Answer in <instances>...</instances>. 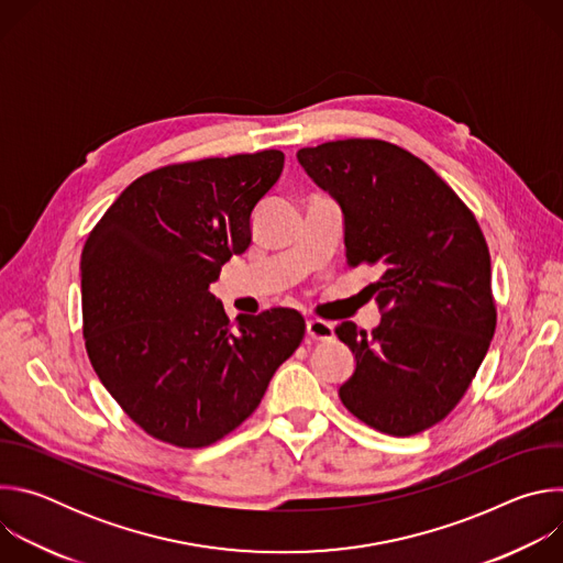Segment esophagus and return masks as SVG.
Returning a JSON list of instances; mask_svg holds the SVG:
<instances>
[{"label":"esophagus","mask_w":563,"mask_h":563,"mask_svg":"<svg viewBox=\"0 0 563 563\" xmlns=\"http://www.w3.org/2000/svg\"><path fill=\"white\" fill-rule=\"evenodd\" d=\"M305 330H307V336L313 341H330L334 336V325L320 318H309Z\"/></svg>","instance_id":"obj_1"}]
</instances>
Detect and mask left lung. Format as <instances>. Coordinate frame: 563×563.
Instances as JSON below:
<instances>
[{
    "mask_svg": "<svg viewBox=\"0 0 563 563\" xmlns=\"http://www.w3.org/2000/svg\"><path fill=\"white\" fill-rule=\"evenodd\" d=\"M343 211L345 258L380 278L367 287L380 323L345 320L339 339L356 367L339 387L369 428L410 437L445 419L495 336L490 252L472 211L410 151L383 140H336L296 153Z\"/></svg>",
    "mask_w": 563,
    "mask_h": 563,
    "instance_id": "1",
    "label": "left lung"
}]
</instances>
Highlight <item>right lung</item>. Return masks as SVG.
Wrapping results in <instances>:
<instances>
[{
    "label": "right lung",
    "mask_w": 563,
    "mask_h": 563,
    "mask_svg": "<svg viewBox=\"0 0 563 563\" xmlns=\"http://www.w3.org/2000/svg\"><path fill=\"white\" fill-rule=\"evenodd\" d=\"M283 151L207 157L144 174L89 233L79 261L91 365L151 437L205 448L258 408L294 354V309L240 313L209 291L252 245V213L283 174Z\"/></svg>",
    "instance_id": "add662e5"
}]
</instances>
